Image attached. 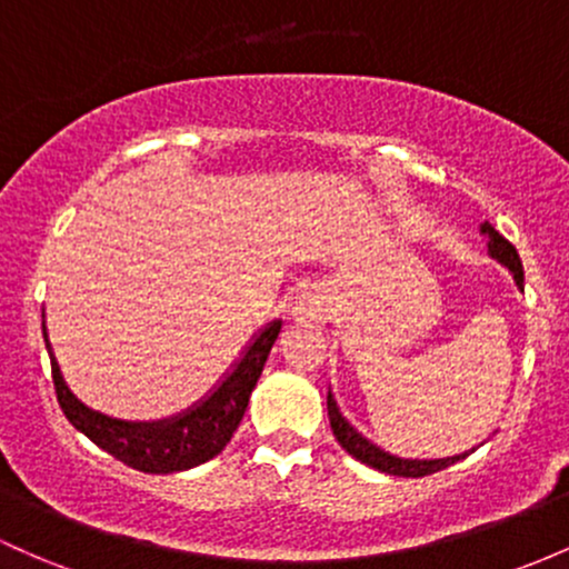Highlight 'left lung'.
<instances>
[{"label":"left lung","mask_w":569,"mask_h":569,"mask_svg":"<svg viewBox=\"0 0 569 569\" xmlns=\"http://www.w3.org/2000/svg\"><path fill=\"white\" fill-rule=\"evenodd\" d=\"M480 232L489 237V253L495 256L497 261H502L510 272H513L516 286L518 289H523V267H521V259H518V251L513 248V242L505 240V237L499 234L489 221L480 227ZM327 410H329V423H332V432L337 437V442H340V446L346 448L353 459H359L361 465L376 467V470L386 472V476L423 478V476H432V472H437V470H446V467H451L453 461L465 459V457H448V459H432V461L423 459L421 461V459L391 457V453L380 451L378 446H372L370 440H365V437L356 432L351 423L342 418L340 408H337V402L332 399V391L327 395Z\"/></svg>","instance_id":"1"}]
</instances>
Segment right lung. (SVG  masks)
I'll use <instances>...</instances> for the list:
<instances>
[{"label": "right lung", "mask_w": 569, "mask_h": 569, "mask_svg": "<svg viewBox=\"0 0 569 569\" xmlns=\"http://www.w3.org/2000/svg\"><path fill=\"white\" fill-rule=\"evenodd\" d=\"M280 321H272L270 327L261 329V335L248 346L246 356L234 365L227 380L199 405H193L186 413L167 418V421L153 423H132L118 421V418L102 416L97 410L86 408L78 397L67 389L61 378L59 361L51 351V342L46 340L48 356H51V372L56 386V399L64 410L67 421L74 429H80L91 442H97L110 457L123 461L127 467H134L140 472L151 476H167V472L191 470V467L204 465L208 459L218 457L234 429L240 427L242 413L248 408V399L259 380L264 361L270 356L272 342L278 340ZM46 335V323H42ZM48 337V335H46Z\"/></svg>", "instance_id": "add662e5"}]
</instances>
